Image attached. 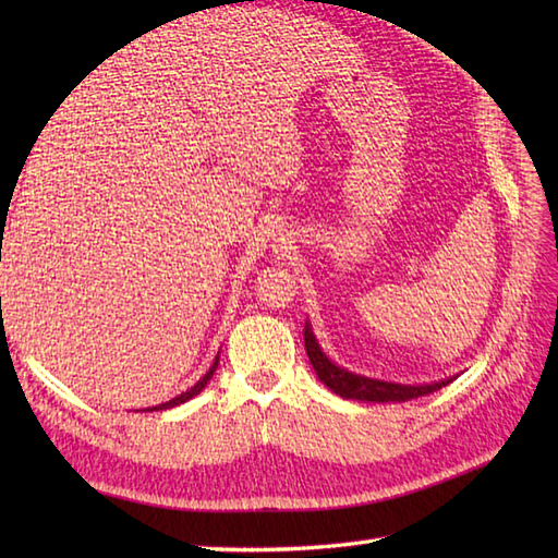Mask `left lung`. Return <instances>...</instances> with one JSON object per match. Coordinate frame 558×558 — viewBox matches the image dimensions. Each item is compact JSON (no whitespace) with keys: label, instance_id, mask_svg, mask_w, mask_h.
<instances>
[{"label":"left lung","instance_id":"left-lung-1","mask_svg":"<svg viewBox=\"0 0 558 558\" xmlns=\"http://www.w3.org/2000/svg\"><path fill=\"white\" fill-rule=\"evenodd\" d=\"M304 348L310 354V362L314 366L316 376L322 378V384L328 386L333 393L348 400H366V402H405L420 396H429L434 390L448 386L453 378H446V381H434L424 386H405V384H390V381H378V378L352 374L342 366L330 362L326 354L318 348V342L312 333V326H304Z\"/></svg>","mask_w":558,"mask_h":558}]
</instances>
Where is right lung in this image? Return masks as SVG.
Masks as SVG:
<instances>
[{
  "instance_id": "1",
  "label": "right lung",
  "mask_w": 558,
  "mask_h": 558,
  "mask_svg": "<svg viewBox=\"0 0 558 558\" xmlns=\"http://www.w3.org/2000/svg\"><path fill=\"white\" fill-rule=\"evenodd\" d=\"M218 360H220V354L216 357V362H213V366L210 369L204 374V378H198V381L186 390V393H182V396H177V398H172V400H168V402H162V405H156V408H148L146 412H153V410H170V408H174V405H182V402H186V400H192L194 396H198L201 390L206 388V384L210 381V376H213V372L218 369Z\"/></svg>"
}]
</instances>
